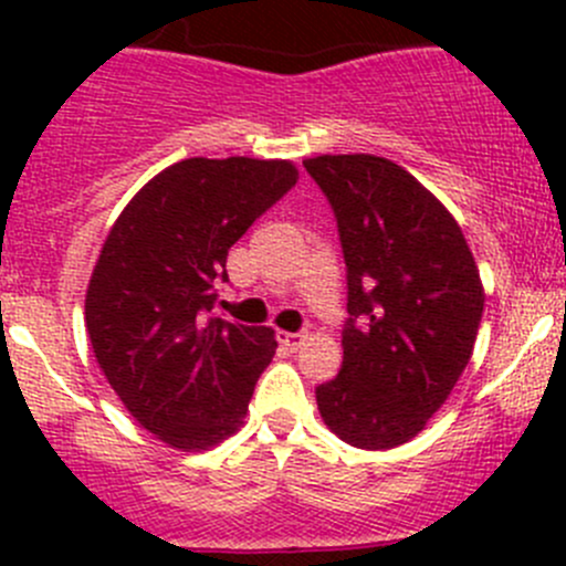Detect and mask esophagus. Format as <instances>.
<instances>
[{
    "label": "esophagus",
    "instance_id": "obj_1",
    "mask_svg": "<svg viewBox=\"0 0 566 566\" xmlns=\"http://www.w3.org/2000/svg\"><path fill=\"white\" fill-rule=\"evenodd\" d=\"M279 342H282L287 350H298L306 342V334H290V331H279Z\"/></svg>",
    "mask_w": 566,
    "mask_h": 566
}]
</instances>
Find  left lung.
Here are the masks:
<instances>
[{
	"label": "left lung",
	"instance_id": "left-lung-1",
	"mask_svg": "<svg viewBox=\"0 0 566 566\" xmlns=\"http://www.w3.org/2000/svg\"><path fill=\"white\" fill-rule=\"evenodd\" d=\"M306 172L334 210L347 268L342 369L319 384L331 432L394 449L424 430L471 361L484 290L458 221L380 156H317Z\"/></svg>",
	"mask_w": 566,
	"mask_h": 566
}]
</instances>
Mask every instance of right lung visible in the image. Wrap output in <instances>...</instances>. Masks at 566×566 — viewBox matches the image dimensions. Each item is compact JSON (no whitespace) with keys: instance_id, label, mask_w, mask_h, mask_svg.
Segmentation results:
<instances>
[{"instance_id":"add662e5","label":"right lung","mask_w":566,"mask_h":566,"mask_svg":"<svg viewBox=\"0 0 566 566\" xmlns=\"http://www.w3.org/2000/svg\"><path fill=\"white\" fill-rule=\"evenodd\" d=\"M298 180L290 161L186 158L119 213L84 319L106 380L136 421L182 452L243 424L273 331L213 315L227 251Z\"/></svg>"}]
</instances>
